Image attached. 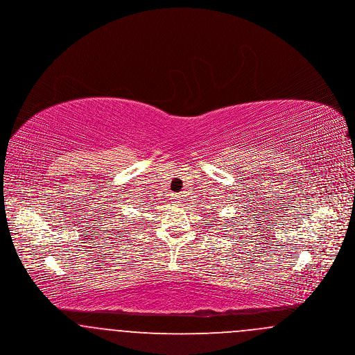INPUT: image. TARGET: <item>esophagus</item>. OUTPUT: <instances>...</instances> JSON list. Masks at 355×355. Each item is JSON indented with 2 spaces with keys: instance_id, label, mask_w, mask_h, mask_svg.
Segmentation results:
<instances>
[{
  "instance_id": "1",
  "label": "esophagus",
  "mask_w": 355,
  "mask_h": 355,
  "mask_svg": "<svg viewBox=\"0 0 355 355\" xmlns=\"http://www.w3.org/2000/svg\"><path fill=\"white\" fill-rule=\"evenodd\" d=\"M175 197V202L180 203V201H181V198H180V196H174Z\"/></svg>"
}]
</instances>
